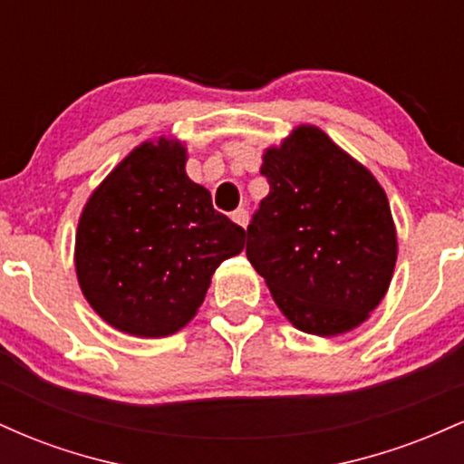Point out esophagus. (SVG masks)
<instances>
[{
	"mask_svg": "<svg viewBox=\"0 0 464 464\" xmlns=\"http://www.w3.org/2000/svg\"><path fill=\"white\" fill-rule=\"evenodd\" d=\"M231 220L236 222V225H239V227H246L248 225V211L244 209V207H239V209H236L231 214Z\"/></svg>",
	"mask_w": 464,
	"mask_h": 464,
	"instance_id": "1",
	"label": "esophagus"
}]
</instances>
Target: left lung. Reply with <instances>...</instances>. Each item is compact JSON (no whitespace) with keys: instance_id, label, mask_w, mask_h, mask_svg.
<instances>
[{"instance_id":"1","label":"left lung","mask_w":464,"mask_h":464,"mask_svg":"<svg viewBox=\"0 0 464 464\" xmlns=\"http://www.w3.org/2000/svg\"><path fill=\"white\" fill-rule=\"evenodd\" d=\"M270 191L246 228V257L296 329L351 332L384 299L397 262L386 191L316 126L264 152Z\"/></svg>"}]
</instances>
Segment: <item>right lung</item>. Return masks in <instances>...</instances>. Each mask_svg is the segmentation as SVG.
<instances>
[{
    "instance_id": "obj_1",
    "label": "right lung",
    "mask_w": 464,
    "mask_h": 464,
    "mask_svg": "<svg viewBox=\"0 0 464 464\" xmlns=\"http://www.w3.org/2000/svg\"><path fill=\"white\" fill-rule=\"evenodd\" d=\"M177 140L143 141L84 205L76 275L84 299L120 332L163 338L196 316L211 275L242 253L246 231L185 172Z\"/></svg>"
}]
</instances>
